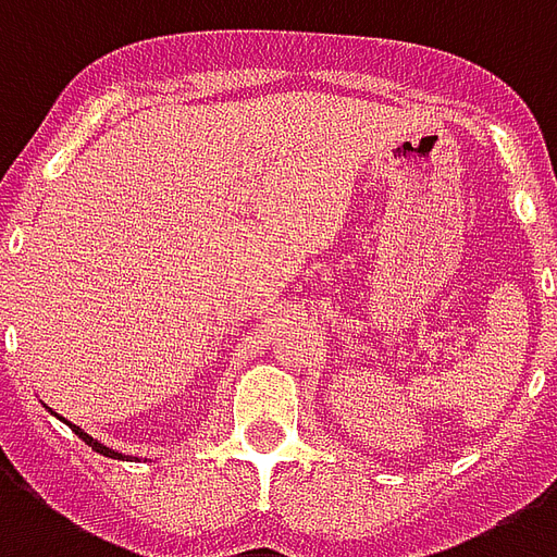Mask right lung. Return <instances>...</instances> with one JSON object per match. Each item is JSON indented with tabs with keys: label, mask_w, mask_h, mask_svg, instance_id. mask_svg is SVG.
Masks as SVG:
<instances>
[{
	"label": "right lung",
	"mask_w": 557,
	"mask_h": 557,
	"mask_svg": "<svg viewBox=\"0 0 557 557\" xmlns=\"http://www.w3.org/2000/svg\"><path fill=\"white\" fill-rule=\"evenodd\" d=\"M59 419H61V416H59ZM64 422H67V419H64ZM67 425H70V422H67ZM70 428H73V431H76V436H79V440H85V443H88V446L94 448V451H100V455H106V457H117V460H121V457H123L121 451H114V448L97 443V440H94V436H90V434H85V431H82L79 425H70Z\"/></svg>",
	"instance_id": "add662e5"
}]
</instances>
